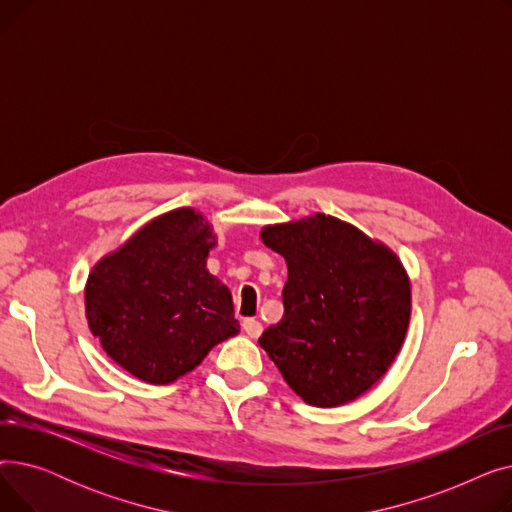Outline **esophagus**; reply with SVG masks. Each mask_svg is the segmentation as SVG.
I'll list each match as a JSON object with an SVG mask.
<instances>
[{
  "instance_id": "obj_1",
  "label": "esophagus",
  "mask_w": 512,
  "mask_h": 512,
  "mask_svg": "<svg viewBox=\"0 0 512 512\" xmlns=\"http://www.w3.org/2000/svg\"><path fill=\"white\" fill-rule=\"evenodd\" d=\"M242 330H245V334H247L249 338H259L261 332H263V326H261V321L249 317V319L242 321Z\"/></svg>"
}]
</instances>
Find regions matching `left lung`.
<instances>
[{"label": "left lung", "mask_w": 512, "mask_h": 512, "mask_svg": "<svg viewBox=\"0 0 512 512\" xmlns=\"http://www.w3.org/2000/svg\"><path fill=\"white\" fill-rule=\"evenodd\" d=\"M261 240L288 265L284 315L261 334V348L309 405H346L382 378L407 336L405 267L388 247L324 213L265 226Z\"/></svg>", "instance_id": "1"}]
</instances>
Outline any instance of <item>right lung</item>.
<instances>
[{
    "instance_id": "obj_1",
    "label": "right lung",
    "mask_w": 512,
    "mask_h": 512,
    "mask_svg": "<svg viewBox=\"0 0 512 512\" xmlns=\"http://www.w3.org/2000/svg\"><path fill=\"white\" fill-rule=\"evenodd\" d=\"M215 236L195 209H174L103 257L85 290L103 351L134 378L170 384L236 336L230 290L207 272Z\"/></svg>"
}]
</instances>
